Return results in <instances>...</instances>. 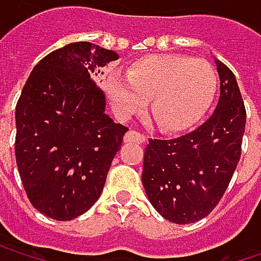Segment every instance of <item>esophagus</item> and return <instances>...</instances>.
Returning a JSON list of instances; mask_svg holds the SVG:
<instances>
[{
	"label": "esophagus",
	"instance_id": "esophagus-1",
	"mask_svg": "<svg viewBox=\"0 0 261 261\" xmlns=\"http://www.w3.org/2000/svg\"><path fill=\"white\" fill-rule=\"evenodd\" d=\"M124 142H137V143H145L146 142V137L137 131L130 130L125 136H124Z\"/></svg>",
	"mask_w": 261,
	"mask_h": 261
}]
</instances>
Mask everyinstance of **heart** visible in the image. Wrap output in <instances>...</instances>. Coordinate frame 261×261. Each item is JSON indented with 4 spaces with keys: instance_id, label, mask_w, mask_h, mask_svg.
<instances>
[{
    "instance_id": "1",
    "label": "heart",
    "mask_w": 261,
    "mask_h": 261,
    "mask_svg": "<svg viewBox=\"0 0 261 261\" xmlns=\"http://www.w3.org/2000/svg\"><path fill=\"white\" fill-rule=\"evenodd\" d=\"M106 90L119 119L142 112L148 99L155 124L163 131L180 133L195 127L208 112L218 75L207 60L154 54L131 63L125 75L110 72Z\"/></svg>"
}]
</instances>
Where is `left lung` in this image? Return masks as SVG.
Returning <instances> with one entry per match:
<instances>
[{"instance_id": "left-lung-1", "label": "left lung", "mask_w": 261, "mask_h": 261, "mask_svg": "<svg viewBox=\"0 0 261 261\" xmlns=\"http://www.w3.org/2000/svg\"><path fill=\"white\" fill-rule=\"evenodd\" d=\"M221 95L196 130L171 140L149 139L142 182L152 207L174 224L205 218L225 193L240 159L246 112L234 74L215 59Z\"/></svg>"}]
</instances>
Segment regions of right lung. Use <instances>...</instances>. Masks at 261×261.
<instances>
[{"label":"right lung","mask_w":261,"mask_h":261,"mask_svg":"<svg viewBox=\"0 0 261 261\" xmlns=\"http://www.w3.org/2000/svg\"><path fill=\"white\" fill-rule=\"evenodd\" d=\"M118 53L74 42L45 56L31 71L16 104L15 154L33 207L71 221L101 196L127 127L106 113L93 77Z\"/></svg>","instance_id":"1"}]
</instances>
